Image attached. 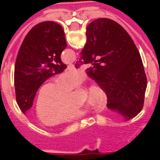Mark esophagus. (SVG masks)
<instances>
[{
  "label": "esophagus",
  "mask_w": 160,
  "mask_h": 160,
  "mask_svg": "<svg viewBox=\"0 0 160 160\" xmlns=\"http://www.w3.org/2000/svg\"><path fill=\"white\" fill-rule=\"evenodd\" d=\"M68 69H69V70L74 69V65H73V64H69V65L68 66Z\"/></svg>",
  "instance_id": "1"
}]
</instances>
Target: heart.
Segmentation results:
<instances>
[{
    "instance_id": "obj_1",
    "label": "heart",
    "mask_w": 160,
    "mask_h": 160,
    "mask_svg": "<svg viewBox=\"0 0 160 160\" xmlns=\"http://www.w3.org/2000/svg\"><path fill=\"white\" fill-rule=\"evenodd\" d=\"M85 80L81 71H69L57 80L42 85L37 98L36 117L44 126L62 125L88 114L91 107L103 109L107 104L106 93L99 86H91L87 92V104L73 102V90Z\"/></svg>"
}]
</instances>
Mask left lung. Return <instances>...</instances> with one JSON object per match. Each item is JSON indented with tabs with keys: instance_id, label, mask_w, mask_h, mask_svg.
Here are the masks:
<instances>
[{
	"instance_id": "obj_1",
	"label": "left lung",
	"mask_w": 160,
	"mask_h": 160,
	"mask_svg": "<svg viewBox=\"0 0 160 160\" xmlns=\"http://www.w3.org/2000/svg\"><path fill=\"white\" fill-rule=\"evenodd\" d=\"M66 47L62 27L56 22L39 23L27 33L14 68L16 101L24 114L32 106L41 85L66 69L61 60V54Z\"/></svg>"
}]
</instances>
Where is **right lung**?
<instances>
[{
    "mask_svg": "<svg viewBox=\"0 0 160 160\" xmlns=\"http://www.w3.org/2000/svg\"><path fill=\"white\" fill-rule=\"evenodd\" d=\"M87 42L75 68L87 63L88 76L107 96V106L126 121L142 110L148 80L141 55L128 33L114 20L95 19L87 28Z\"/></svg>",
    "mask_w": 160,
    "mask_h": 160,
    "instance_id": "add662e5",
    "label": "right lung"
}]
</instances>
